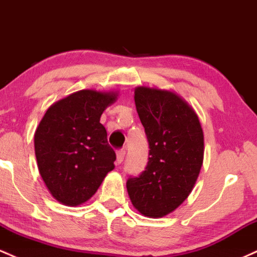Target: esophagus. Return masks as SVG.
Segmentation results:
<instances>
[{
    "label": "esophagus",
    "mask_w": 257,
    "mask_h": 257,
    "mask_svg": "<svg viewBox=\"0 0 257 257\" xmlns=\"http://www.w3.org/2000/svg\"><path fill=\"white\" fill-rule=\"evenodd\" d=\"M124 157H125L124 150H118V151H117V163H118V164L122 163Z\"/></svg>",
    "instance_id": "esophagus-1"
}]
</instances>
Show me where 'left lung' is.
Wrapping results in <instances>:
<instances>
[{
  "label": "left lung",
  "instance_id": "8db88e82",
  "mask_svg": "<svg viewBox=\"0 0 257 257\" xmlns=\"http://www.w3.org/2000/svg\"><path fill=\"white\" fill-rule=\"evenodd\" d=\"M134 100L150 151L145 170L128 179L126 190L139 213L166 216L182 204L198 178L204 156L202 126L193 108L174 91L138 87Z\"/></svg>",
  "mask_w": 257,
  "mask_h": 257
}]
</instances>
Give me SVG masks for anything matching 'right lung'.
I'll list each match as a JSON object with an SVG mask.
<instances>
[{"label":"right lung","instance_id":"add662e5","mask_svg":"<svg viewBox=\"0 0 257 257\" xmlns=\"http://www.w3.org/2000/svg\"><path fill=\"white\" fill-rule=\"evenodd\" d=\"M116 99L113 91H76L53 104L37 126L38 170L52 196L64 205L87 202L114 168L116 153L100 117Z\"/></svg>","mask_w":257,"mask_h":257}]
</instances>
